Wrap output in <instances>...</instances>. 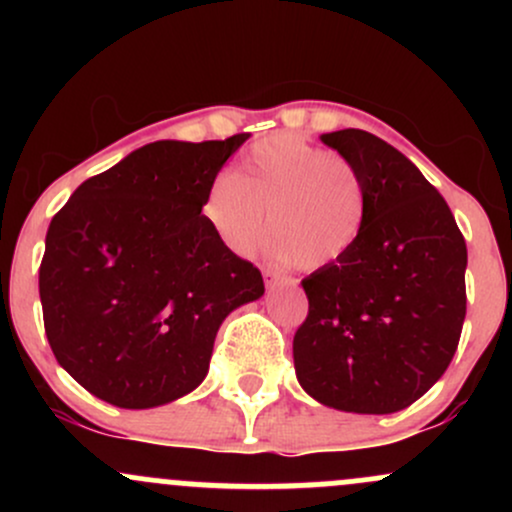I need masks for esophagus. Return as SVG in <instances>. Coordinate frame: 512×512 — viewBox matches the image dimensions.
I'll use <instances>...</instances> for the list:
<instances>
[{
	"label": "esophagus",
	"mask_w": 512,
	"mask_h": 512,
	"mask_svg": "<svg viewBox=\"0 0 512 512\" xmlns=\"http://www.w3.org/2000/svg\"><path fill=\"white\" fill-rule=\"evenodd\" d=\"M264 284H267V289H272V286L289 284V279H286V276L272 272V269H264Z\"/></svg>",
	"instance_id": "34e87169"
}]
</instances>
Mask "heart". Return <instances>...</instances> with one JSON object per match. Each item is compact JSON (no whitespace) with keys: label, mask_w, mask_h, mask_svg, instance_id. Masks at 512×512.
Here are the masks:
<instances>
[{"label":"heart","mask_w":512,"mask_h":512,"mask_svg":"<svg viewBox=\"0 0 512 512\" xmlns=\"http://www.w3.org/2000/svg\"><path fill=\"white\" fill-rule=\"evenodd\" d=\"M279 260L303 272L342 262L366 226L361 175L342 156L293 134L262 139L219 173L202 199V216L228 250L248 255L267 236Z\"/></svg>","instance_id":"heart-1"}]
</instances>
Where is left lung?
Returning <instances> with one entry per match:
<instances>
[{"label": "left lung", "mask_w": 512, "mask_h": 512, "mask_svg": "<svg viewBox=\"0 0 512 512\" xmlns=\"http://www.w3.org/2000/svg\"><path fill=\"white\" fill-rule=\"evenodd\" d=\"M320 142L361 175L366 226L342 262L303 279L310 310L293 337L298 383L351 414H395L424 397L460 342L467 245L421 170L375 134Z\"/></svg>", "instance_id": "8db88e82"}]
</instances>
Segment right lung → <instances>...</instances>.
I'll list each match as a JSON object with an SVG mask.
<instances>
[{
  "label": "right lung",
  "instance_id": "right-lung-1",
  "mask_svg": "<svg viewBox=\"0 0 512 512\" xmlns=\"http://www.w3.org/2000/svg\"><path fill=\"white\" fill-rule=\"evenodd\" d=\"M248 137L146 144L76 187L50 221L45 334L57 363L103 402L151 409L190 395L221 322L264 296L260 269L202 216L209 182Z\"/></svg>",
  "mask_w": 512,
  "mask_h": 512
}]
</instances>
